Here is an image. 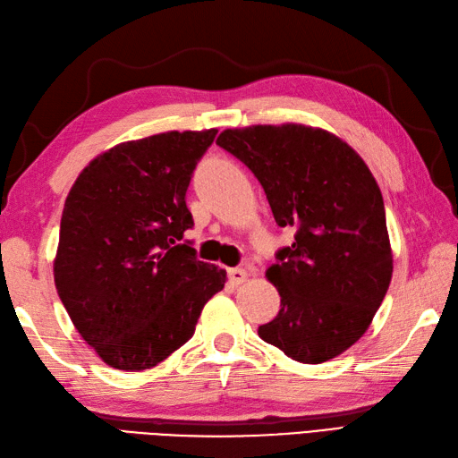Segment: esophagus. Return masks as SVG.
<instances>
[{"label":"esophagus","instance_id":"1","mask_svg":"<svg viewBox=\"0 0 458 458\" xmlns=\"http://www.w3.org/2000/svg\"><path fill=\"white\" fill-rule=\"evenodd\" d=\"M227 277L233 285L237 287V285H242V283L249 279V274H246V269H242V267H233L227 271Z\"/></svg>","mask_w":458,"mask_h":458}]
</instances>
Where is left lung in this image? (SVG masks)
Here are the masks:
<instances>
[{
  "instance_id": "left-lung-1",
  "label": "left lung",
  "mask_w": 458,
  "mask_h": 458,
  "mask_svg": "<svg viewBox=\"0 0 458 458\" xmlns=\"http://www.w3.org/2000/svg\"><path fill=\"white\" fill-rule=\"evenodd\" d=\"M216 144L254 173L277 225L296 227L266 271L281 310L258 335L296 362L339 356L372 324L393 274L372 171L335 134L296 123L227 129Z\"/></svg>"
}]
</instances>
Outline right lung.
<instances>
[{
	"label": "right lung",
	"mask_w": 458,
	"mask_h": 458,
	"mask_svg": "<svg viewBox=\"0 0 458 458\" xmlns=\"http://www.w3.org/2000/svg\"><path fill=\"white\" fill-rule=\"evenodd\" d=\"M217 131H169L94 157L72 184L54 259L55 289L102 360L140 372L192 335L227 274L184 233L187 189Z\"/></svg>",
	"instance_id": "1"
}]
</instances>
